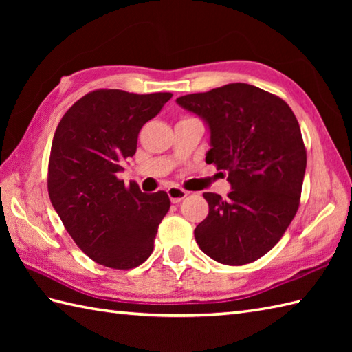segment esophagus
<instances>
[{"label":"esophagus","instance_id":"obj_1","mask_svg":"<svg viewBox=\"0 0 352 352\" xmlns=\"http://www.w3.org/2000/svg\"><path fill=\"white\" fill-rule=\"evenodd\" d=\"M166 192H168V195H169L170 201H172V203H174V204L180 203V201H183L186 197L189 195V192H186V190L182 189V188H177V186H172V188H169Z\"/></svg>","mask_w":352,"mask_h":352}]
</instances>
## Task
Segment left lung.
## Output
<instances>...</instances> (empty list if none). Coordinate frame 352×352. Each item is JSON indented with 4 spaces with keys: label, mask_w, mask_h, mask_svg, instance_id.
I'll return each mask as SVG.
<instances>
[{
    "label": "left lung",
    "mask_w": 352,
    "mask_h": 352,
    "mask_svg": "<svg viewBox=\"0 0 352 352\" xmlns=\"http://www.w3.org/2000/svg\"><path fill=\"white\" fill-rule=\"evenodd\" d=\"M177 102L208 124L206 162L226 170L231 184L226 199L204 193L208 214L195 228L197 243L222 265L256 261L278 243L300 207L307 166L300 124L280 96L246 83Z\"/></svg>",
    "instance_id": "8db88e82"
}]
</instances>
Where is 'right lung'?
Returning a JSON list of instances; mask_svg holds the SVG:
<instances>
[{
  "label": "right lung",
  "mask_w": 352,
  "mask_h": 352,
  "mask_svg": "<svg viewBox=\"0 0 352 352\" xmlns=\"http://www.w3.org/2000/svg\"><path fill=\"white\" fill-rule=\"evenodd\" d=\"M170 96L98 89L74 102L57 125L48 163L51 204L78 248L102 266L133 269L154 250L170 207L168 193L146 195L118 172L136 153L142 126Z\"/></svg>",
  "instance_id": "1"
}]
</instances>
